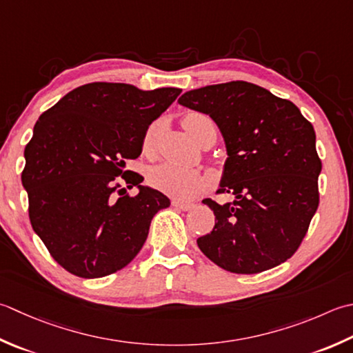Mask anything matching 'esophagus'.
<instances>
[{
	"instance_id": "1",
	"label": "esophagus",
	"mask_w": 353,
	"mask_h": 353,
	"mask_svg": "<svg viewBox=\"0 0 353 353\" xmlns=\"http://www.w3.org/2000/svg\"><path fill=\"white\" fill-rule=\"evenodd\" d=\"M172 206L181 211H188L192 208V203H186V202H179V200H172Z\"/></svg>"
}]
</instances>
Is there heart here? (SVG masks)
<instances>
[{
    "instance_id": "b5f03b06",
    "label": "heart",
    "mask_w": 353,
    "mask_h": 353,
    "mask_svg": "<svg viewBox=\"0 0 353 353\" xmlns=\"http://www.w3.org/2000/svg\"><path fill=\"white\" fill-rule=\"evenodd\" d=\"M183 128L194 137L197 142H200L205 133L206 127H211L216 133L214 123L208 116L200 113H190L182 119ZM157 134H159V125L153 123L145 131L143 141H142V150L145 154H153L157 143ZM150 183L154 186L156 190L165 192L174 199L188 200L197 196L205 186V177L200 174L197 170L186 168L182 165L171 163V162H162L151 168L148 176Z\"/></svg>"
}]
</instances>
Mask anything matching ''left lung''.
Returning a JSON list of instances; mask_svg holds the SVG:
<instances>
[{"instance_id": "1", "label": "left lung", "mask_w": 353, "mask_h": 353, "mask_svg": "<svg viewBox=\"0 0 353 353\" xmlns=\"http://www.w3.org/2000/svg\"><path fill=\"white\" fill-rule=\"evenodd\" d=\"M179 103L210 114L222 131L228 159L217 192L234 196L225 205L203 200L216 225L197 239L200 251L234 274L291 259L320 202L312 123L291 101L245 81L191 90Z\"/></svg>"}]
</instances>
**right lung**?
<instances>
[{
	"label": "right lung",
	"mask_w": 353,
	"mask_h": 353,
	"mask_svg": "<svg viewBox=\"0 0 353 353\" xmlns=\"http://www.w3.org/2000/svg\"><path fill=\"white\" fill-rule=\"evenodd\" d=\"M181 92L92 82L39 116L21 181L33 231L65 271L105 277L142 250L151 220L170 199L142 186L125 161L141 156L145 131ZM123 184L140 192L130 196Z\"/></svg>",
	"instance_id": "obj_1"
}]
</instances>
